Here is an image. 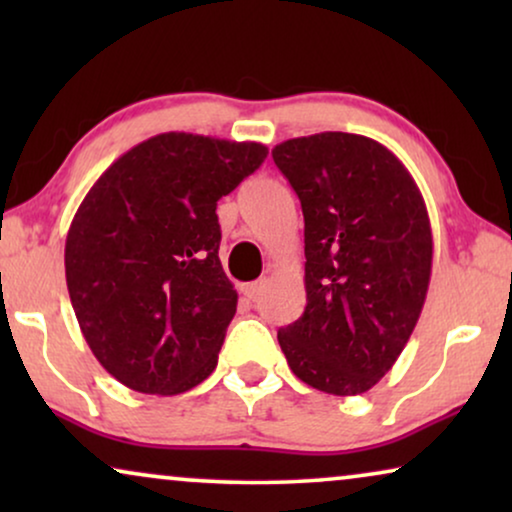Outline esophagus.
<instances>
[{
    "instance_id": "esophagus-1",
    "label": "esophagus",
    "mask_w": 512,
    "mask_h": 512,
    "mask_svg": "<svg viewBox=\"0 0 512 512\" xmlns=\"http://www.w3.org/2000/svg\"><path fill=\"white\" fill-rule=\"evenodd\" d=\"M261 291H263V279L261 282H251V284H242V289H240V293L247 300H256L258 296H261Z\"/></svg>"
}]
</instances>
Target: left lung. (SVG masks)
<instances>
[{
    "label": "left lung",
    "mask_w": 512,
    "mask_h": 512,
    "mask_svg": "<svg viewBox=\"0 0 512 512\" xmlns=\"http://www.w3.org/2000/svg\"><path fill=\"white\" fill-rule=\"evenodd\" d=\"M272 160L305 216L303 317L279 328L298 380L333 396L375 387L408 345L431 279L429 212L405 165L375 139L319 132Z\"/></svg>",
    "instance_id": "8db88e82"
}]
</instances>
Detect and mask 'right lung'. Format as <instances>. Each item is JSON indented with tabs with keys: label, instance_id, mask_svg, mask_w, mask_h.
I'll return each mask as SVG.
<instances>
[{
	"label": "right lung",
	"instance_id": "1",
	"mask_svg": "<svg viewBox=\"0 0 512 512\" xmlns=\"http://www.w3.org/2000/svg\"><path fill=\"white\" fill-rule=\"evenodd\" d=\"M265 156L258 142L163 132L111 163L76 209L69 298L90 352L128 389L174 396L212 375L237 310L216 202Z\"/></svg>",
	"mask_w": 512,
	"mask_h": 512
}]
</instances>
